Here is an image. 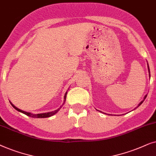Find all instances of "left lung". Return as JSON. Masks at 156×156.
I'll list each match as a JSON object with an SVG mask.
<instances>
[{
	"mask_svg": "<svg viewBox=\"0 0 156 156\" xmlns=\"http://www.w3.org/2000/svg\"><path fill=\"white\" fill-rule=\"evenodd\" d=\"M148 71H149V73H150V70H149V67H148ZM147 97V95H146V96H145V98H144V100L145 99H146V98ZM144 100H143V101H141V102L140 103H139V105H138V106H139V105H140L141 104H142V103H143V101H144Z\"/></svg>",
	"mask_w": 156,
	"mask_h": 156,
	"instance_id": "8db88e82",
	"label": "left lung"
}]
</instances>
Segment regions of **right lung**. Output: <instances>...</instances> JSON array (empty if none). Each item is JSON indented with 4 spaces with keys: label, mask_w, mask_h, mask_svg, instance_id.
<instances>
[{
    "label": "right lung",
    "mask_w": 156,
    "mask_h": 156,
    "mask_svg": "<svg viewBox=\"0 0 156 156\" xmlns=\"http://www.w3.org/2000/svg\"><path fill=\"white\" fill-rule=\"evenodd\" d=\"M66 95H67V92L66 93L65 95H64V103H65L66 101ZM64 103H63V104H64ZM10 104L12 105V106H13L14 108H15L16 110H17L19 112H21V113H24L25 115H28V116H30V117L31 118H48V117H51V116L53 115L54 114H55L57 113L58 111H59L60 109H61V107H60L58 109L55 110V111H52V112H48V113H39V114H33V113H28V112H26V111H21V110L18 109V108H16L15 105H13V104H12L11 103H10Z\"/></svg>",
    "instance_id": "obj_1"
}]
</instances>
